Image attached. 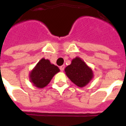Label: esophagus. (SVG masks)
Returning <instances> with one entry per match:
<instances>
[{"label":"esophagus","instance_id":"esophagus-1","mask_svg":"<svg viewBox=\"0 0 126 126\" xmlns=\"http://www.w3.org/2000/svg\"><path fill=\"white\" fill-rule=\"evenodd\" d=\"M59 69H60V70H61V71H63L64 69H65V65H62V66H61V67H59Z\"/></svg>","mask_w":126,"mask_h":126}]
</instances>
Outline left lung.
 <instances>
[{
	"label": "left lung",
	"mask_w": 126,
	"mask_h": 126,
	"mask_svg": "<svg viewBox=\"0 0 126 126\" xmlns=\"http://www.w3.org/2000/svg\"><path fill=\"white\" fill-rule=\"evenodd\" d=\"M65 71L70 80L79 87L86 85L93 76L91 68L79 57L73 59L71 64L65 68Z\"/></svg>",
	"instance_id": "left-lung-1"
}]
</instances>
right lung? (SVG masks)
I'll return each instance as SVG.
<instances>
[{
	"label": "right lung",
	"mask_w": 126,
	"mask_h": 126,
	"mask_svg": "<svg viewBox=\"0 0 126 126\" xmlns=\"http://www.w3.org/2000/svg\"><path fill=\"white\" fill-rule=\"evenodd\" d=\"M59 71L55 65L51 64L48 59H42L30 73V80L37 88H44L47 86L53 77Z\"/></svg>",
	"instance_id": "add662e5"
}]
</instances>
